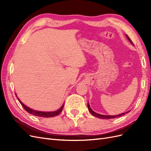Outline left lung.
Returning a JSON list of instances; mask_svg holds the SVG:
<instances>
[{
  "mask_svg": "<svg viewBox=\"0 0 151 151\" xmlns=\"http://www.w3.org/2000/svg\"><path fill=\"white\" fill-rule=\"evenodd\" d=\"M127 37L128 39H129V40L130 41V42L132 43H133V42H132V40H130V38L127 35ZM88 109H89V111H90V113H91V114H92V115H93V116H96V117H98V118H101V119H111V118H117V117H120V116H122V115H125V114L126 113H123L120 114V115H113V116H111V115H100V114L96 113V112H94V111H93L92 109H91V108H90V106H89V103H88ZM129 112H127V113H129Z\"/></svg>",
  "mask_w": 151,
  "mask_h": 151,
  "instance_id": "8db88e82",
  "label": "left lung"
}]
</instances>
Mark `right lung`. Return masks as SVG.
<instances>
[{"label": "right lung", "mask_w": 151, "mask_h": 151, "mask_svg": "<svg viewBox=\"0 0 151 151\" xmlns=\"http://www.w3.org/2000/svg\"><path fill=\"white\" fill-rule=\"evenodd\" d=\"M18 100H19V101L20 102L21 104L22 105V106L24 108V109L25 110L28 112L29 113L31 114V115H35V116H37L39 117H45V118H48V117H53V116H55L57 115H58V114H60V112L62 111L63 108V104L62 106V107L58 109L57 111H51V112H43V111H35L33 110V109H32L28 107H27L26 106L22 103L20 100L19 99V98H17Z\"/></svg>", "instance_id": "obj_1"}]
</instances>
